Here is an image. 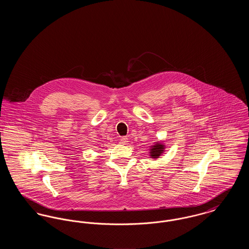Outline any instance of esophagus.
<instances>
[{"label": "esophagus", "instance_id": "obj_1", "mask_svg": "<svg viewBox=\"0 0 249 249\" xmlns=\"http://www.w3.org/2000/svg\"><path fill=\"white\" fill-rule=\"evenodd\" d=\"M128 142V138L126 137V136H123V137H121L120 138V143H122V144H126Z\"/></svg>", "mask_w": 249, "mask_h": 249}]
</instances>
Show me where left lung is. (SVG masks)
I'll use <instances>...</instances> for the list:
<instances>
[{"instance_id": "obj_1", "label": "left lung", "mask_w": 249, "mask_h": 249, "mask_svg": "<svg viewBox=\"0 0 249 249\" xmlns=\"http://www.w3.org/2000/svg\"><path fill=\"white\" fill-rule=\"evenodd\" d=\"M163 149H164V145L157 142V144L154 145L153 148L151 149V152H150L151 157L154 158V159H157L158 157H160V154L163 152Z\"/></svg>"}]
</instances>
